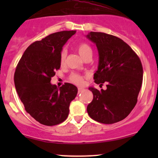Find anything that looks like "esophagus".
Listing matches in <instances>:
<instances>
[{
	"instance_id": "1",
	"label": "esophagus",
	"mask_w": 158,
	"mask_h": 158,
	"mask_svg": "<svg viewBox=\"0 0 158 158\" xmlns=\"http://www.w3.org/2000/svg\"><path fill=\"white\" fill-rule=\"evenodd\" d=\"M85 90L83 88H78V92H79V93H80V92H83V91Z\"/></svg>"
}]
</instances>
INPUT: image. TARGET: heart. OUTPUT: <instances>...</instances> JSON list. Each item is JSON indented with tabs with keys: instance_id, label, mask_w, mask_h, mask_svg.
<instances>
[{
	"instance_id": "heart-1",
	"label": "heart",
	"mask_w": 158,
	"mask_h": 158,
	"mask_svg": "<svg viewBox=\"0 0 158 158\" xmlns=\"http://www.w3.org/2000/svg\"><path fill=\"white\" fill-rule=\"evenodd\" d=\"M76 50L78 51L79 55L84 60L89 58V57H92V49L91 48L90 46L88 44H86V43H80V44H78L76 46ZM66 57V51L63 50L61 52V54H60V64H64ZM69 80L74 84H76V85H82L83 83V77L79 74H76V73H73L69 76Z\"/></svg>"
}]
</instances>
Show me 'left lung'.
Listing matches in <instances>:
<instances>
[{
  "instance_id": "obj_1",
  "label": "left lung",
  "mask_w": 158,
  "mask_h": 158,
  "mask_svg": "<svg viewBox=\"0 0 158 158\" xmlns=\"http://www.w3.org/2000/svg\"><path fill=\"white\" fill-rule=\"evenodd\" d=\"M87 37L96 44L98 70L95 82L107 89L90 87L93 94L87 106L91 118L102 124L123 120L135 108L142 85L143 67L138 56L122 39L101 32H90Z\"/></svg>"
}]
</instances>
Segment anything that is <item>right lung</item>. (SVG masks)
<instances>
[{"instance_id": "right-lung-1", "label": "right lung", "mask_w": 158, "mask_h": 158, "mask_svg": "<svg viewBox=\"0 0 158 158\" xmlns=\"http://www.w3.org/2000/svg\"><path fill=\"white\" fill-rule=\"evenodd\" d=\"M76 32H56L33 43L16 67L14 84L19 98L27 112L42 125L53 126L64 122L70 102L77 95L73 84L66 82L59 89L50 83L60 68L63 45Z\"/></svg>"}]
</instances>
